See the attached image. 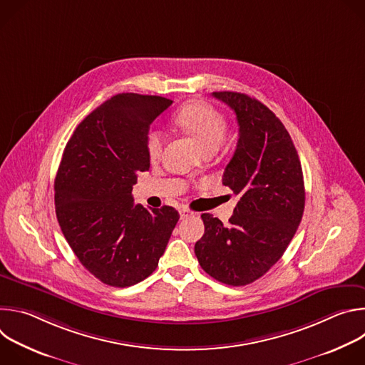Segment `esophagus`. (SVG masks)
I'll return each instance as SVG.
<instances>
[{
  "mask_svg": "<svg viewBox=\"0 0 365 365\" xmlns=\"http://www.w3.org/2000/svg\"><path fill=\"white\" fill-rule=\"evenodd\" d=\"M192 215H193V212H192V211H189L187 207H185V206H183L182 210H180V218H182V220H186V218H189V217H192Z\"/></svg>",
  "mask_w": 365,
  "mask_h": 365,
  "instance_id": "obj_1",
  "label": "esophagus"
}]
</instances>
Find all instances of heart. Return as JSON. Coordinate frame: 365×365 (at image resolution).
Instances as JSON below:
<instances>
[{"label":"heart","mask_w":365,"mask_h":365,"mask_svg":"<svg viewBox=\"0 0 365 365\" xmlns=\"http://www.w3.org/2000/svg\"><path fill=\"white\" fill-rule=\"evenodd\" d=\"M175 121L203 151H215L222 144L227 134V121L224 115L203 101H192L186 103L176 113ZM163 143L165 135L160 130L151 128L148 131L145 147L151 159L159 158Z\"/></svg>","instance_id":"heart-1"}]
</instances>
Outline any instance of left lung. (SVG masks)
Here are the masks:
<instances>
[{"mask_svg":"<svg viewBox=\"0 0 365 365\" xmlns=\"http://www.w3.org/2000/svg\"><path fill=\"white\" fill-rule=\"evenodd\" d=\"M235 113L238 143L222 185L240 196L224 225L202 214L195 244L200 267L215 280L245 286L264 276L290 244L304 210L302 165L282 121L264 103L240 92H214Z\"/></svg>","mask_w":365,"mask_h":365,"instance_id":"obj_1","label":"left lung"}]
</instances>
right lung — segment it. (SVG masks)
<instances>
[{"mask_svg":"<svg viewBox=\"0 0 365 365\" xmlns=\"http://www.w3.org/2000/svg\"><path fill=\"white\" fill-rule=\"evenodd\" d=\"M172 102L118 93L76 127L63 150L55 180L61 230L81 264L113 287L148 277L179 221L175 207L147 210L131 195L137 175L150 168V124Z\"/></svg>","mask_w":365,"mask_h":365,"instance_id":"1","label":"right lung"}]
</instances>
